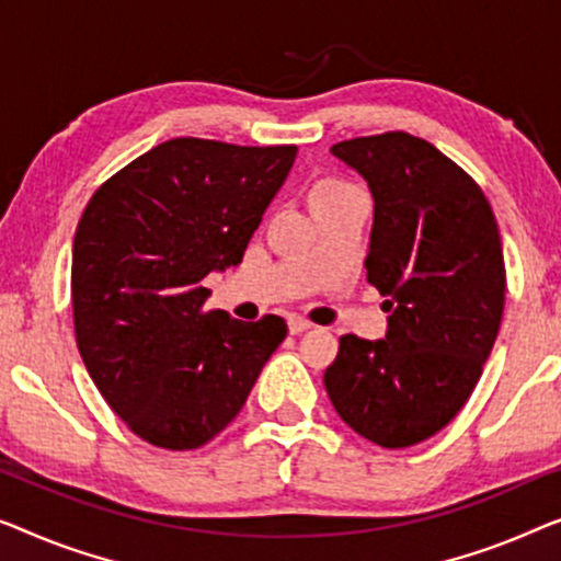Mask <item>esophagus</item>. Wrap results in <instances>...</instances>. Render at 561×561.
<instances>
[{
    "label": "esophagus",
    "mask_w": 561,
    "mask_h": 561,
    "mask_svg": "<svg viewBox=\"0 0 561 561\" xmlns=\"http://www.w3.org/2000/svg\"><path fill=\"white\" fill-rule=\"evenodd\" d=\"M287 328H289V335H302V333H307V330H310L312 325L307 320H299V318H289V322H287Z\"/></svg>",
    "instance_id": "esophagus-1"
}]
</instances>
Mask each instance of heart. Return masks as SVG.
Here are the masks:
<instances>
[{
    "label": "heart",
    "instance_id": "heart-1",
    "mask_svg": "<svg viewBox=\"0 0 561 561\" xmlns=\"http://www.w3.org/2000/svg\"><path fill=\"white\" fill-rule=\"evenodd\" d=\"M353 193H358L356 187L343 183V180L322 178V180H314V183H312L310 193H307V203H310V208H318V205L348 198V195H353Z\"/></svg>",
    "mask_w": 561,
    "mask_h": 561
}]
</instances>
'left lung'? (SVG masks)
Here are the masks:
<instances>
[{
	"mask_svg": "<svg viewBox=\"0 0 561 561\" xmlns=\"http://www.w3.org/2000/svg\"><path fill=\"white\" fill-rule=\"evenodd\" d=\"M374 198L366 270L386 335L341 337L325 370L335 412L376 445L409 447L465 407L499 335L506 270L485 195L430 141L404 131L337 141Z\"/></svg>",
	"mask_w": 561,
	"mask_h": 561,
	"instance_id": "obj_1",
	"label": "left lung"
}]
</instances>
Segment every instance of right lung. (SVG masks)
<instances>
[{"label": "right lung", "mask_w": 561, "mask_h": 561, "mask_svg": "<svg viewBox=\"0 0 561 561\" xmlns=\"http://www.w3.org/2000/svg\"><path fill=\"white\" fill-rule=\"evenodd\" d=\"M297 147L162 141L104 183L73 239V322L101 397L134 435L195 449L247 404L287 337L277 314L205 310L203 279L241 264Z\"/></svg>", "instance_id": "obj_1"}]
</instances>
